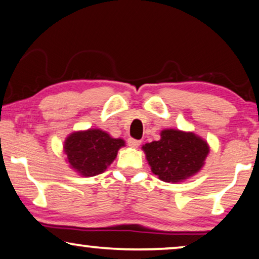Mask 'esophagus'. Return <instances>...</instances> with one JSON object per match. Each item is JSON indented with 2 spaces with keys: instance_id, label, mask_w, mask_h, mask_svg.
Wrapping results in <instances>:
<instances>
[{
  "instance_id": "34e87169",
  "label": "esophagus",
  "mask_w": 259,
  "mask_h": 259,
  "mask_svg": "<svg viewBox=\"0 0 259 259\" xmlns=\"http://www.w3.org/2000/svg\"><path fill=\"white\" fill-rule=\"evenodd\" d=\"M127 144H128V146H131V147H138L141 144V141L133 139V138H130V139L127 140Z\"/></svg>"
}]
</instances>
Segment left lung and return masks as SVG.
<instances>
[{
	"label": "left lung",
	"instance_id": "left-lung-1",
	"mask_svg": "<svg viewBox=\"0 0 259 259\" xmlns=\"http://www.w3.org/2000/svg\"><path fill=\"white\" fill-rule=\"evenodd\" d=\"M160 136V140L143 146L152 172L159 179L178 183L203 167L208 153L206 141L178 130H165Z\"/></svg>",
	"mask_w": 259,
	"mask_h": 259
}]
</instances>
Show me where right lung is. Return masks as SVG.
<instances>
[{
	"mask_svg": "<svg viewBox=\"0 0 259 259\" xmlns=\"http://www.w3.org/2000/svg\"><path fill=\"white\" fill-rule=\"evenodd\" d=\"M122 139H114L100 130L75 132L67 138L65 153L72 168L84 177L100 175L112 164Z\"/></svg>",
	"mask_w": 259,
	"mask_h": 259,
	"instance_id": "1",
	"label": "right lung"
}]
</instances>
